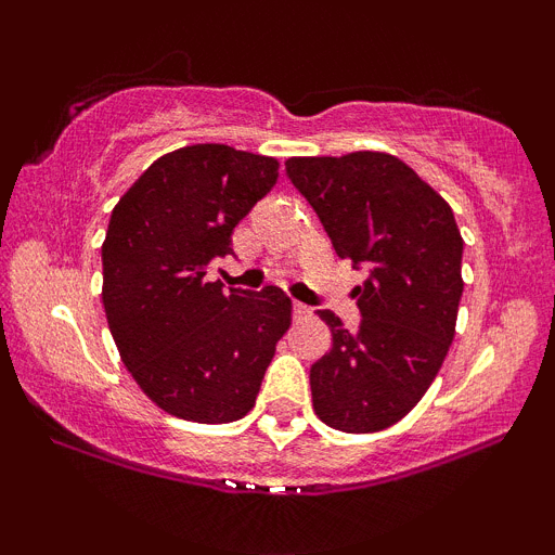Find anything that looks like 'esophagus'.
Listing matches in <instances>:
<instances>
[{
    "label": "esophagus",
    "instance_id": "34e87169",
    "mask_svg": "<svg viewBox=\"0 0 555 555\" xmlns=\"http://www.w3.org/2000/svg\"><path fill=\"white\" fill-rule=\"evenodd\" d=\"M292 313H295V321H302V318L310 315V308H308V305H302V302H295V305H292Z\"/></svg>",
    "mask_w": 555,
    "mask_h": 555
}]
</instances>
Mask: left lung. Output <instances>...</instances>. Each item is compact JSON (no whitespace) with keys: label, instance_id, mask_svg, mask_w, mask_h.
<instances>
[{"label":"left lung","instance_id":"1","mask_svg":"<svg viewBox=\"0 0 555 555\" xmlns=\"http://www.w3.org/2000/svg\"><path fill=\"white\" fill-rule=\"evenodd\" d=\"M286 177L313 206L336 256L367 269L354 286L358 331L318 310L334 341L310 367L313 410L334 430H384L423 399L454 339L464 289L454 211L380 151L295 156Z\"/></svg>","mask_w":555,"mask_h":555}]
</instances>
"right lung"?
Masks as SVG:
<instances>
[{
    "instance_id": "add662e5",
    "label": "right lung",
    "mask_w": 555,
    "mask_h": 555,
    "mask_svg": "<svg viewBox=\"0 0 555 555\" xmlns=\"http://www.w3.org/2000/svg\"><path fill=\"white\" fill-rule=\"evenodd\" d=\"M276 177L271 156L184 145L114 206L101 245L106 321L125 367L169 415L221 425L256 406L292 299L279 286L224 289L206 273Z\"/></svg>"
}]
</instances>
